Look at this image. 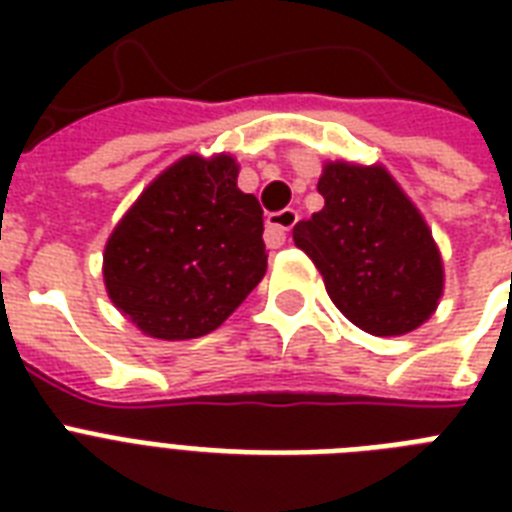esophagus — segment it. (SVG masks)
Returning <instances> with one entry per match:
<instances>
[{
    "label": "esophagus",
    "instance_id": "34e87169",
    "mask_svg": "<svg viewBox=\"0 0 512 512\" xmlns=\"http://www.w3.org/2000/svg\"><path fill=\"white\" fill-rule=\"evenodd\" d=\"M297 209L287 207L281 212H273V215L265 217V228H268V244H276V241L287 239V233L295 228L297 223Z\"/></svg>",
    "mask_w": 512,
    "mask_h": 512
}]
</instances>
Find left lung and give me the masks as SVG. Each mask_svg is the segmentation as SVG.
Returning <instances> with one entry per match:
<instances>
[{"label": "left lung", "instance_id": "obj_1", "mask_svg": "<svg viewBox=\"0 0 512 512\" xmlns=\"http://www.w3.org/2000/svg\"><path fill=\"white\" fill-rule=\"evenodd\" d=\"M324 207L292 239L319 268L337 311L377 337L409 335L444 297V257L428 220L382 164L324 162Z\"/></svg>", "mask_w": 512, "mask_h": 512}]
</instances>
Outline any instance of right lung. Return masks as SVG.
Returning <instances> with one entry per match:
<instances>
[{"label":"right lung","mask_w":512,"mask_h":512,"mask_svg":"<svg viewBox=\"0 0 512 512\" xmlns=\"http://www.w3.org/2000/svg\"><path fill=\"white\" fill-rule=\"evenodd\" d=\"M231 154H185L143 188L103 249V284L154 340L209 335L268 268L263 209Z\"/></svg>","instance_id":"right-lung-1"}]
</instances>
